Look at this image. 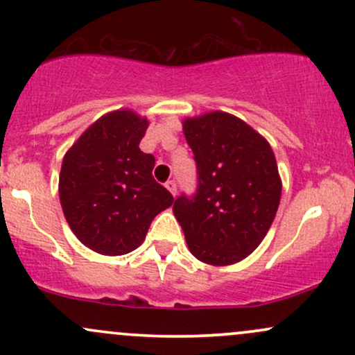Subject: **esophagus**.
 Listing matches in <instances>:
<instances>
[{
	"mask_svg": "<svg viewBox=\"0 0 355 355\" xmlns=\"http://www.w3.org/2000/svg\"><path fill=\"white\" fill-rule=\"evenodd\" d=\"M165 187H166V190L173 195V197L177 195V183H175V180H168L165 183Z\"/></svg>",
	"mask_w": 355,
	"mask_h": 355,
	"instance_id": "obj_1",
	"label": "esophagus"
}]
</instances>
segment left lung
Listing matches in <instances>:
<instances>
[{
    "label": "left lung",
    "mask_w": 355,
    "mask_h": 355,
    "mask_svg": "<svg viewBox=\"0 0 355 355\" xmlns=\"http://www.w3.org/2000/svg\"><path fill=\"white\" fill-rule=\"evenodd\" d=\"M195 155L198 190L173 203L191 255L209 266L237 263L260 245L274 222L282 180L268 141L225 112L183 120Z\"/></svg>",
    "instance_id": "obj_1"
}]
</instances>
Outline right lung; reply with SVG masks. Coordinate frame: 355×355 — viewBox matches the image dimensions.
Wrapping results in <instances>:
<instances>
[{
	"label": "right lung",
	"mask_w": 355,
	"mask_h": 355,
	"mask_svg": "<svg viewBox=\"0 0 355 355\" xmlns=\"http://www.w3.org/2000/svg\"><path fill=\"white\" fill-rule=\"evenodd\" d=\"M150 121L123 108L100 116L63 157L60 202L83 245L123 255L145 240L150 223L173 197L155 182L153 155L140 150Z\"/></svg>",
	"instance_id": "right-lung-1"
}]
</instances>
